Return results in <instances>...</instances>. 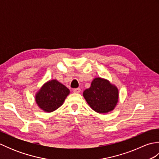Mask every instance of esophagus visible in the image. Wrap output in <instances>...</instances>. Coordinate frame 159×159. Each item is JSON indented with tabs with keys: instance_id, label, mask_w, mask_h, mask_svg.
<instances>
[{
	"instance_id": "34e87169",
	"label": "esophagus",
	"mask_w": 159,
	"mask_h": 159,
	"mask_svg": "<svg viewBox=\"0 0 159 159\" xmlns=\"http://www.w3.org/2000/svg\"><path fill=\"white\" fill-rule=\"evenodd\" d=\"M80 88H76V89H74V90H73V92H74V93H80Z\"/></svg>"
}]
</instances>
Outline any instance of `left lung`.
<instances>
[{
	"label": "left lung",
	"mask_w": 159,
	"mask_h": 159,
	"mask_svg": "<svg viewBox=\"0 0 159 159\" xmlns=\"http://www.w3.org/2000/svg\"><path fill=\"white\" fill-rule=\"evenodd\" d=\"M87 104L97 113H106L114 109L118 102L119 93L117 87L109 80L96 78L91 87L83 92Z\"/></svg>",
	"instance_id": "left-lung-1"
}]
</instances>
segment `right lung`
<instances>
[{"label":"right lung","instance_id":"right-lung-1","mask_svg":"<svg viewBox=\"0 0 159 159\" xmlns=\"http://www.w3.org/2000/svg\"><path fill=\"white\" fill-rule=\"evenodd\" d=\"M70 90L57 80L46 83L35 96V101L45 112H52L62 105Z\"/></svg>","mask_w":159,"mask_h":159}]
</instances>
